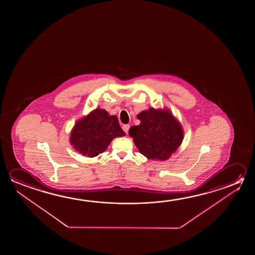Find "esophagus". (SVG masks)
I'll return each mask as SVG.
<instances>
[{"label": "esophagus", "instance_id": "1", "mask_svg": "<svg viewBox=\"0 0 255 255\" xmlns=\"http://www.w3.org/2000/svg\"><path fill=\"white\" fill-rule=\"evenodd\" d=\"M129 125H125V126H123V129L126 131V133H128V131H129Z\"/></svg>", "mask_w": 255, "mask_h": 255}]
</instances>
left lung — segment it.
<instances>
[{
	"label": "left lung",
	"mask_w": 255,
	"mask_h": 255,
	"mask_svg": "<svg viewBox=\"0 0 255 255\" xmlns=\"http://www.w3.org/2000/svg\"><path fill=\"white\" fill-rule=\"evenodd\" d=\"M137 118L140 124L130 127L129 135L146 158L167 160L182 143V126L167 109H147Z\"/></svg>",
	"instance_id": "1"
}]
</instances>
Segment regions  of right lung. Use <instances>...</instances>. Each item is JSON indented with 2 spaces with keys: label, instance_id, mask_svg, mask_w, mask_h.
<instances>
[{
  "label": "right lung",
  "instance_id": "obj_1",
  "mask_svg": "<svg viewBox=\"0 0 255 255\" xmlns=\"http://www.w3.org/2000/svg\"><path fill=\"white\" fill-rule=\"evenodd\" d=\"M125 135L117 116H110L105 109H96L76 122L70 143L80 154L94 157L103 153L114 138Z\"/></svg>",
  "mask_w": 255,
  "mask_h": 255
}]
</instances>
